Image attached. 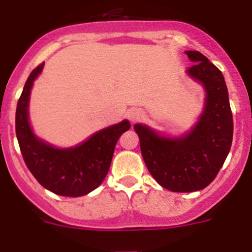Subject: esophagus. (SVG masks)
Segmentation results:
<instances>
[{
	"mask_svg": "<svg viewBox=\"0 0 252 252\" xmlns=\"http://www.w3.org/2000/svg\"><path fill=\"white\" fill-rule=\"evenodd\" d=\"M126 118L130 122H138L144 118V113L138 108H129L126 111Z\"/></svg>",
	"mask_w": 252,
	"mask_h": 252,
	"instance_id": "obj_1",
	"label": "esophagus"
}]
</instances>
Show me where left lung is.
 Segmentation results:
<instances>
[{
  "instance_id": "left-lung-1",
  "label": "left lung",
  "mask_w": 252,
  "mask_h": 252,
  "mask_svg": "<svg viewBox=\"0 0 252 252\" xmlns=\"http://www.w3.org/2000/svg\"><path fill=\"white\" fill-rule=\"evenodd\" d=\"M185 53L194 63L186 74L206 92L198 121L180 135L134 124L149 172L158 185L172 192L206 188L223 166L233 141V114L223 74L199 51Z\"/></svg>"
}]
</instances>
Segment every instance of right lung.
<instances>
[{"label": "right lung", "instance_id": "add662e5", "mask_svg": "<svg viewBox=\"0 0 252 252\" xmlns=\"http://www.w3.org/2000/svg\"><path fill=\"white\" fill-rule=\"evenodd\" d=\"M43 64L29 75L16 111V135L27 167L39 183L59 196L81 197L96 189L107 176L114 148L129 121L96 131L86 140L69 148H58L39 138L29 122V99Z\"/></svg>", "mask_w": 252, "mask_h": 252}]
</instances>
